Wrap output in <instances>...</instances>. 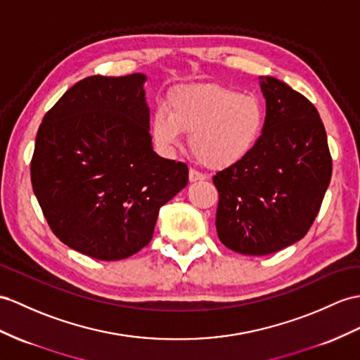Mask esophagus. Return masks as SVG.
Masks as SVG:
<instances>
[{"label":"esophagus","mask_w":360,"mask_h":360,"mask_svg":"<svg viewBox=\"0 0 360 360\" xmlns=\"http://www.w3.org/2000/svg\"><path fill=\"white\" fill-rule=\"evenodd\" d=\"M203 180H206V175L205 174H201V172H198L195 169H189V181L195 183V181H203Z\"/></svg>","instance_id":"esophagus-1"}]
</instances>
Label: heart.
<instances>
[{"instance_id": "obj_1", "label": "heart", "mask_w": 360, "mask_h": 360, "mask_svg": "<svg viewBox=\"0 0 360 360\" xmlns=\"http://www.w3.org/2000/svg\"><path fill=\"white\" fill-rule=\"evenodd\" d=\"M266 127V110L257 96L240 94L214 84L175 90L169 111L155 110L151 133L155 145L169 153L191 133V151L212 169L240 163L255 150Z\"/></svg>"}]
</instances>
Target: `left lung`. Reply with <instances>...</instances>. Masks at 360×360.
Instances as JSON below:
<instances>
[{
    "label": "left lung",
    "instance_id": "left-lung-1",
    "mask_svg": "<svg viewBox=\"0 0 360 360\" xmlns=\"http://www.w3.org/2000/svg\"><path fill=\"white\" fill-rule=\"evenodd\" d=\"M266 127L246 159L214 175L217 233L233 252L269 255L304 238L331 179L326 128L314 105L275 77H259Z\"/></svg>",
    "mask_w": 360,
    "mask_h": 360
}]
</instances>
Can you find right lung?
I'll return each mask as SVG.
<instances>
[{"label": "right lung", "mask_w": 360, "mask_h": 360, "mask_svg": "<svg viewBox=\"0 0 360 360\" xmlns=\"http://www.w3.org/2000/svg\"><path fill=\"white\" fill-rule=\"evenodd\" d=\"M146 76H90L64 93L38 129L33 192L58 238L117 261L151 241L160 207L188 185V166L157 155Z\"/></svg>", "instance_id": "obj_1"}]
</instances>
